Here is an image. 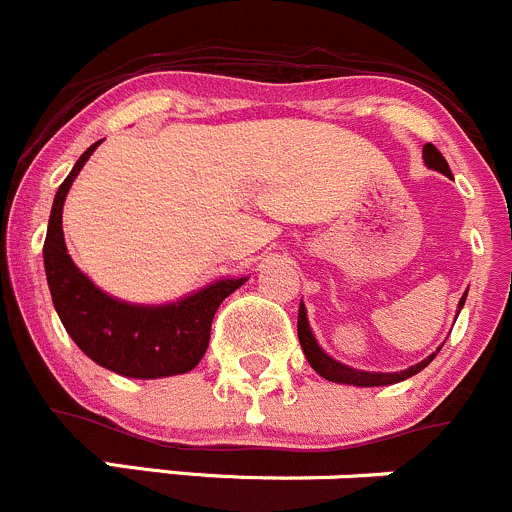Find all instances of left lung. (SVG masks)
I'll return each mask as SVG.
<instances>
[{"label": "left lung", "instance_id": "8db88e82", "mask_svg": "<svg viewBox=\"0 0 512 512\" xmlns=\"http://www.w3.org/2000/svg\"><path fill=\"white\" fill-rule=\"evenodd\" d=\"M422 158H425L427 168L432 170H440V173L450 175V165H447V160L442 158L440 150L435 148L432 143H427L425 148H422ZM465 296L467 291L462 294L460 304H457V309H462V304H465ZM460 314V311H457ZM296 332H299V342H301V349H304L306 359H309L311 369H314L316 374H321L324 379H329V382H339V384H354V387H384V384H394V382H402V379L412 377V374L422 372V369L427 367V364L432 362V359L437 357V349L435 354H430L427 359H422L420 364H415V367L405 369V372H362V369H352L347 367V364L337 362V359H332L329 354L324 352V349L316 344L314 334H311V326H309V319H306V309L304 304L299 306V321H296Z\"/></svg>", "mask_w": 512, "mask_h": 512}]
</instances>
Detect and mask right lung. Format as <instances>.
Returning a JSON list of instances; mask_svg holds the SVG:
<instances>
[{"label":"right lung","mask_w":512,"mask_h":512,"mask_svg":"<svg viewBox=\"0 0 512 512\" xmlns=\"http://www.w3.org/2000/svg\"><path fill=\"white\" fill-rule=\"evenodd\" d=\"M97 145L100 143L80 155L52 203L42 248L52 304L72 342L110 372L135 379L191 372L208 349L213 314L246 279L213 281L206 289L163 306L128 304L97 289L70 259L62 233L65 196Z\"/></svg>","instance_id":"1"}]
</instances>
